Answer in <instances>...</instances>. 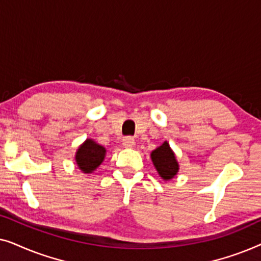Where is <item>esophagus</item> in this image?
Here are the masks:
<instances>
[{
	"mask_svg": "<svg viewBox=\"0 0 261 261\" xmlns=\"http://www.w3.org/2000/svg\"><path fill=\"white\" fill-rule=\"evenodd\" d=\"M134 144H135V141H134V139L132 138V137H126V138H123V140H122V145L124 146V147H133Z\"/></svg>",
	"mask_w": 261,
	"mask_h": 261,
	"instance_id": "obj_1",
	"label": "esophagus"
}]
</instances>
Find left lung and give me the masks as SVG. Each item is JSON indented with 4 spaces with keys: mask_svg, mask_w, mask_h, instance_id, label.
<instances>
[{
    "mask_svg": "<svg viewBox=\"0 0 261 261\" xmlns=\"http://www.w3.org/2000/svg\"><path fill=\"white\" fill-rule=\"evenodd\" d=\"M151 158L163 179H171L176 176L179 166H178L174 153L166 141L152 152Z\"/></svg>",
    "mask_w": 261,
    "mask_h": 261,
    "instance_id": "left-lung-1",
    "label": "left lung"
}]
</instances>
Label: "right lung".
I'll use <instances>...</instances> for the list:
<instances>
[{"label": "right lung", "instance_id": "1", "mask_svg": "<svg viewBox=\"0 0 261 261\" xmlns=\"http://www.w3.org/2000/svg\"><path fill=\"white\" fill-rule=\"evenodd\" d=\"M106 155V148L96 144L95 141L88 139L78 148L76 153V162L78 167L85 173H91L92 171L101 165Z\"/></svg>", "mask_w": 261, "mask_h": 261}]
</instances>
